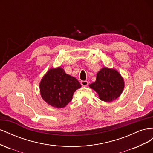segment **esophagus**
<instances>
[{"label":"esophagus","mask_w":153,"mask_h":153,"mask_svg":"<svg viewBox=\"0 0 153 153\" xmlns=\"http://www.w3.org/2000/svg\"><path fill=\"white\" fill-rule=\"evenodd\" d=\"M88 84H89V82H88L87 81H82L81 82V85L84 87L87 86Z\"/></svg>","instance_id":"obj_1"}]
</instances>
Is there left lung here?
Listing matches in <instances>:
<instances>
[{
	"label": "left lung",
	"mask_w": 153,
	"mask_h": 153,
	"mask_svg": "<svg viewBox=\"0 0 153 153\" xmlns=\"http://www.w3.org/2000/svg\"><path fill=\"white\" fill-rule=\"evenodd\" d=\"M89 87L98 93L100 100L110 102L122 94L124 82L117 70L104 67L97 73L96 81Z\"/></svg>",
	"instance_id": "obj_1"
}]
</instances>
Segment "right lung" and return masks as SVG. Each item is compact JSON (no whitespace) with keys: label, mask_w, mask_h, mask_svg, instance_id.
Masks as SVG:
<instances>
[{"label":"right lung","mask_w":153,"mask_h":153,"mask_svg":"<svg viewBox=\"0 0 153 153\" xmlns=\"http://www.w3.org/2000/svg\"><path fill=\"white\" fill-rule=\"evenodd\" d=\"M80 87L76 78L68 75L61 67L50 69L39 84L42 98L48 105L58 108L70 102L74 92Z\"/></svg>","instance_id":"obj_1"}]
</instances>
